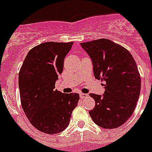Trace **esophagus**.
Here are the masks:
<instances>
[{
  "label": "esophagus",
  "mask_w": 152,
  "mask_h": 152,
  "mask_svg": "<svg viewBox=\"0 0 152 152\" xmlns=\"http://www.w3.org/2000/svg\"><path fill=\"white\" fill-rule=\"evenodd\" d=\"M80 96L81 99H85L88 96V95L87 94H84V93H80Z\"/></svg>",
  "instance_id": "1"
}]
</instances>
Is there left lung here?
Here are the masks:
<instances>
[{
    "instance_id": "obj_1",
    "label": "left lung",
    "mask_w": 152,
    "mask_h": 152,
    "mask_svg": "<svg viewBox=\"0 0 152 152\" xmlns=\"http://www.w3.org/2000/svg\"><path fill=\"white\" fill-rule=\"evenodd\" d=\"M92 61L95 77L105 82L103 95L91 93L95 101L91 118L103 129H116L129 119L140 92V76L127 49L100 39L80 43Z\"/></svg>"
}]
</instances>
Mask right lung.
Segmentation results:
<instances>
[{"label": "right lung", "mask_w": 152, "mask_h": 152, "mask_svg": "<svg viewBox=\"0 0 152 152\" xmlns=\"http://www.w3.org/2000/svg\"><path fill=\"white\" fill-rule=\"evenodd\" d=\"M73 42H48L34 46L25 57L19 73L23 110L34 128L47 134L64 131L79 102V94L55 90L64 60Z\"/></svg>", "instance_id": "1"}]
</instances>
